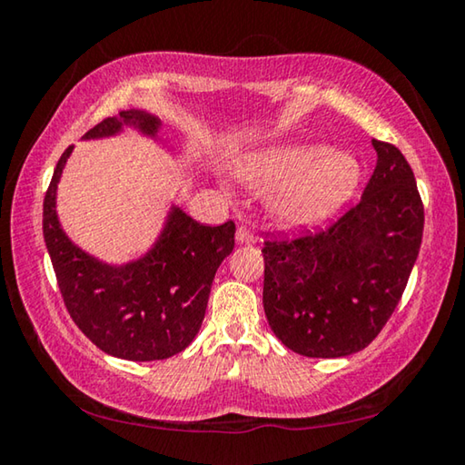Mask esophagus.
<instances>
[{"mask_svg":"<svg viewBox=\"0 0 465 465\" xmlns=\"http://www.w3.org/2000/svg\"><path fill=\"white\" fill-rule=\"evenodd\" d=\"M235 240L238 243H254L256 242V233L250 230L246 225H240L238 232H235Z\"/></svg>","mask_w":465,"mask_h":465,"instance_id":"obj_1","label":"esophagus"}]
</instances>
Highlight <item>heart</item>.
I'll list each match as a JSON object with an SVG mask.
<instances>
[{"mask_svg":"<svg viewBox=\"0 0 465 465\" xmlns=\"http://www.w3.org/2000/svg\"><path fill=\"white\" fill-rule=\"evenodd\" d=\"M235 168L246 186L272 193L271 213L285 227L326 222L351 199L361 180L355 155L308 141L256 149L243 155Z\"/></svg>","mask_w":465,"mask_h":465,"instance_id":"heart-1","label":"heart"}]
</instances>
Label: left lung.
<instances>
[{
	"label": "left lung",
	"mask_w": 465,
	"mask_h": 465,
	"mask_svg": "<svg viewBox=\"0 0 465 465\" xmlns=\"http://www.w3.org/2000/svg\"><path fill=\"white\" fill-rule=\"evenodd\" d=\"M377 163L359 204L326 230L264 242L269 326L297 355L349 357L381 332L419 256L424 207L398 147L373 139Z\"/></svg>",
	"instance_id": "obj_1"
}]
</instances>
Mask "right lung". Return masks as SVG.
I'll return each instance as SVG.
<instances>
[{
  "mask_svg": "<svg viewBox=\"0 0 465 465\" xmlns=\"http://www.w3.org/2000/svg\"><path fill=\"white\" fill-rule=\"evenodd\" d=\"M133 127L157 139L162 123L147 110L108 116L82 139ZM74 145L59 157L43 203V233L69 316L106 355L127 361L174 357L194 341L211 285L233 250L235 223L209 227L172 204L152 248L127 264H106L67 238L57 217V184Z\"/></svg>",
  "mask_w": 465,
  "mask_h": 465,
  "instance_id": "1",
  "label": "right lung"
}]
</instances>
